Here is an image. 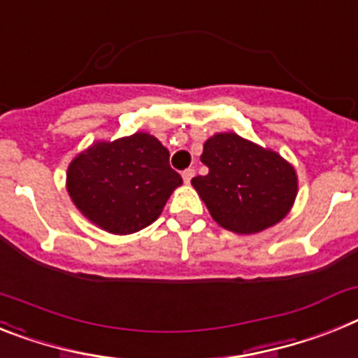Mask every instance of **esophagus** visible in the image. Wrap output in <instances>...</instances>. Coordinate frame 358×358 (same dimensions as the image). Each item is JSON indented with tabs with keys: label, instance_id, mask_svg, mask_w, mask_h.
I'll use <instances>...</instances> for the list:
<instances>
[{
	"label": "esophagus",
	"instance_id": "1",
	"mask_svg": "<svg viewBox=\"0 0 358 358\" xmlns=\"http://www.w3.org/2000/svg\"><path fill=\"white\" fill-rule=\"evenodd\" d=\"M195 176V170L194 168H186L185 172H182V179H185V182H190L192 177Z\"/></svg>",
	"mask_w": 358,
	"mask_h": 358
}]
</instances>
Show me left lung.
<instances>
[{
  "instance_id": "obj_1",
  "label": "left lung",
  "mask_w": 358,
  "mask_h": 358,
  "mask_svg": "<svg viewBox=\"0 0 358 358\" xmlns=\"http://www.w3.org/2000/svg\"><path fill=\"white\" fill-rule=\"evenodd\" d=\"M208 173L192 179L208 212L235 234H257L279 222L297 195V176L277 152L237 134H217L201 155Z\"/></svg>"
}]
</instances>
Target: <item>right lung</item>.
Listing matches in <instances>:
<instances>
[{
	"label": "right lung",
	"mask_w": 358,
	"mask_h": 358,
	"mask_svg": "<svg viewBox=\"0 0 358 358\" xmlns=\"http://www.w3.org/2000/svg\"><path fill=\"white\" fill-rule=\"evenodd\" d=\"M181 182L168 150L148 134L97 143L79 154L66 173L69 194L81 213L119 235L152 224Z\"/></svg>",
	"instance_id": "add662e5"
}]
</instances>
